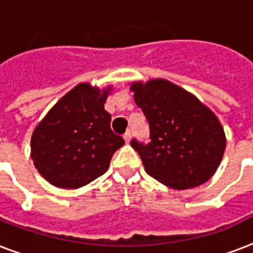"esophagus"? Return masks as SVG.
Returning a JSON list of instances; mask_svg holds the SVG:
<instances>
[{
	"label": "esophagus",
	"instance_id": "obj_1",
	"mask_svg": "<svg viewBox=\"0 0 253 253\" xmlns=\"http://www.w3.org/2000/svg\"><path fill=\"white\" fill-rule=\"evenodd\" d=\"M123 139H125V140H126V143L130 142V139H131V131H130V130L127 131L126 134L123 135Z\"/></svg>",
	"mask_w": 253,
	"mask_h": 253
}]
</instances>
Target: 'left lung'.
Segmentation results:
<instances>
[{
    "label": "left lung",
    "instance_id": "left-lung-1",
    "mask_svg": "<svg viewBox=\"0 0 253 253\" xmlns=\"http://www.w3.org/2000/svg\"><path fill=\"white\" fill-rule=\"evenodd\" d=\"M131 90L150 126V142L131 140L146 172L178 190L206 182L226 148L224 131L212 111L167 80L135 83Z\"/></svg>",
    "mask_w": 253,
    "mask_h": 253
}]
</instances>
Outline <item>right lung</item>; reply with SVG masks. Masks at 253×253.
I'll return each mask as SVG.
<instances>
[{
    "label": "right lung",
    "mask_w": 253,
    "mask_h": 253,
    "mask_svg": "<svg viewBox=\"0 0 253 253\" xmlns=\"http://www.w3.org/2000/svg\"><path fill=\"white\" fill-rule=\"evenodd\" d=\"M109 91L77 85L34 130V164L57 188H80L102 176L115 151L125 144L111 131V115L103 107Z\"/></svg>",
    "instance_id": "1"
}]
</instances>
